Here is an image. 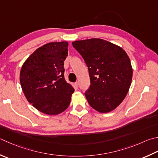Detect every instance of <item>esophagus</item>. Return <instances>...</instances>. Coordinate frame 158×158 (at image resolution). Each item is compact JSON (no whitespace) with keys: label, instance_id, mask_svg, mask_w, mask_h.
<instances>
[{"label":"esophagus","instance_id":"34e87169","mask_svg":"<svg viewBox=\"0 0 158 158\" xmlns=\"http://www.w3.org/2000/svg\"><path fill=\"white\" fill-rule=\"evenodd\" d=\"M75 86L76 88H79V83L78 82H76L75 83Z\"/></svg>","mask_w":158,"mask_h":158}]
</instances>
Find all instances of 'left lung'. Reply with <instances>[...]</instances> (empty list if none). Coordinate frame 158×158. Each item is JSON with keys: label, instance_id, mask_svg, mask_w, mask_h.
<instances>
[{"label": "left lung", "instance_id": "left-lung-1", "mask_svg": "<svg viewBox=\"0 0 158 158\" xmlns=\"http://www.w3.org/2000/svg\"><path fill=\"white\" fill-rule=\"evenodd\" d=\"M84 60L90 85L85 95L90 106L101 113L114 110L130 88L133 70L127 54L105 40L92 38L72 43Z\"/></svg>", "mask_w": 158, "mask_h": 158}]
</instances>
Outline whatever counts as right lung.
<instances>
[{
    "mask_svg": "<svg viewBox=\"0 0 158 158\" xmlns=\"http://www.w3.org/2000/svg\"><path fill=\"white\" fill-rule=\"evenodd\" d=\"M68 46L67 42L43 45L28 57L20 70L21 87L27 101L48 115L66 110L75 91L64 78Z\"/></svg>",
    "mask_w": 158,
    "mask_h": 158,
    "instance_id": "obj_1",
    "label": "right lung"
}]
</instances>
